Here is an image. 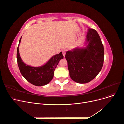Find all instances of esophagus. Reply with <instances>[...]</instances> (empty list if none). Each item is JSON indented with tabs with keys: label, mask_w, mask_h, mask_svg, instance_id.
Wrapping results in <instances>:
<instances>
[{
	"label": "esophagus",
	"mask_w": 124,
	"mask_h": 124,
	"mask_svg": "<svg viewBox=\"0 0 124 124\" xmlns=\"http://www.w3.org/2000/svg\"><path fill=\"white\" fill-rule=\"evenodd\" d=\"M66 50H62V54L63 55V56H65V55H66Z\"/></svg>",
	"instance_id": "34e87169"
}]
</instances>
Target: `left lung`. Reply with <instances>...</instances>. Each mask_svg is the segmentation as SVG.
<instances>
[{
  "instance_id": "1",
  "label": "left lung",
  "mask_w": 124,
  "mask_h": 124,
  "mask_svg": "<svg viewBox=\"0 0 124 124\" xmlns=\"http://www.w3.org/2000/svg\"><path fill=\"white\" fill-rule=\"evenodd\" d=\"M85 44V47L67 51L65 56L70 78L81 84L93 80L102 69L104 61L103 46L95 29H88Z\"/></svg>"
}]
</instances>
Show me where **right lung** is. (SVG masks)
I'll list each match as a JSON object with an SVG mask.
<instances>
[{
	"label": "right lung",
	"instance_id": "add662e5",
	"mask_svg": "<svg viewBox=\"0 0 124 124\" xmlns=\"http://www.w3.org/2000/svg\"><path fill=\"white\" fill-rule=\"evenodd\" d=\"M17 48V62L21 73L29 83L35 86H41L49 83L54 77V72L60 60L63 58L62 52L52 56L46 64L38 67L28 66L22 61L19 53V45Z\"/></svg>",
	"mask_w": 124,
	"mask_h": 124
}]
</instances>
